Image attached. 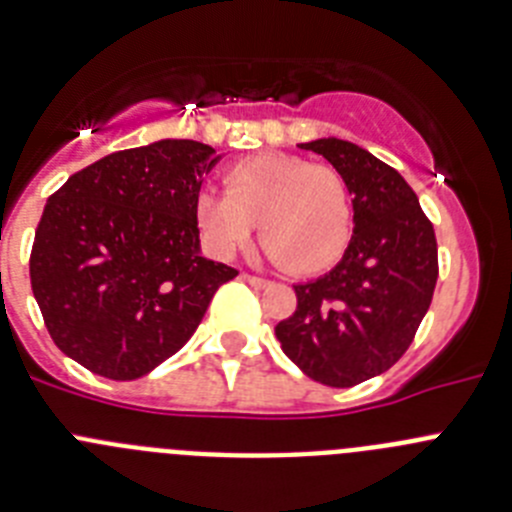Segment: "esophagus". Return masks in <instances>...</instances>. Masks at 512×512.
<instances>
[{
    "instance_id": "esophagus-1",
    "label": "esophagus",
    "mask_w": 512,
    "mask_h": 512,
    "mask_svg": "<svg viewBox=\"0 0 512 512\" xmlns=\"http://www.w3.org/2000/svg\"><path fill=\"white\" fill-rule=\"evenodd\" d=\"M242 280L250 285H255V288H265V285H270V280L265 278H257V275H250V273H242Z\"/></svg>"
}]
</instances>
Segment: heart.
<instances>
[{"label": "heart", "instance_id": "1", "mask_svg": "<svg viewBox=\"0 0 512 512\" xmlns=\"http://www.w3.org/2000/svg\"><path fill=\"white\" fill-rule=\"evenodd\" d=\"M196 224L216 257H232L255 227L267 255L290 273L334 265L352 237V196L334 168L285 153H260L227 170V191L196 196Z\"/></svg>", "mask_w": 512, "mask_h": 512}]
</instances>
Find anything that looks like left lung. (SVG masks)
I'll return each mask as SVG.
<instances>
[{
	"instance_id": "left-lung-1",
	"label": "left lung",
	"mask_w": 512,
	"mask_h": 512,
	"mask_svg": "<svg viewBox=\"0 0 512 512\" xmlns=\"http://www.w3.org/2000/svg\"><path fill=\"white\" fill-rule=\"evenodd\" d=\"M352 193L354 234L329 273L293 285L298 306L275 326L280 347L311 380L352 388L411 347L439 278L434 224L398 170L336 137L303 142Z\"/></svg>"
}]
</instances>
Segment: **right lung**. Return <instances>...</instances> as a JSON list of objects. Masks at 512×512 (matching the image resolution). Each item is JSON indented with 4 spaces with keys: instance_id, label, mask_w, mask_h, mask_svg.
Wrapping results in <instances>:
<instances>
[{
    "instance_id": "right-lung-1",
    "label": "right lung",
    "mask_w": 512,
    "mask_h": 512,
    "mask_svg": "<svg viewBox=\"0 0 512 512\" xmlns=\"http://www.w3.org/2000/svg\"><path fill=\"white\" fill-rule=\"evenodd\" d=\"M158 140L78 170L45 204L30 283L55 347L94 375L137 380L199 329L237 270L201 255L196 196L219 163Z\"/></svg>"
}]
</instances>
